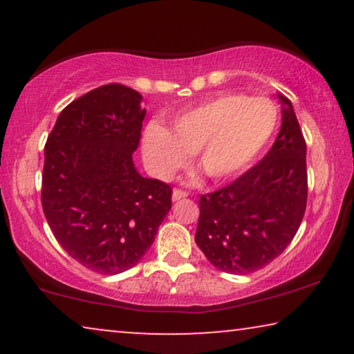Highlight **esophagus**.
I'll return each mask as SVG.
<instances>
[{
    "instance_id": "esophagus-1",
    "label": "esophagus",
    "mask_w": 354,
    "mask_h": 354,
    "mask_svg": "<svg viewBox=\"0 0 354 354\" xmlns=\"http://www.w3.org/2000/svg\"><path fill=\"white\" fill-rule=\"evenodd\" d=\"M187 196H188V193L183 192V190H178V188H176V190H174V193H172V200L174 201H182V200H185Z\"/></svg>"
}]
</instances>
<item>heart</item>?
Segmentation results:
<instances>
[{
	"instance_id": "1",
	"label": "heart",
	"mask_w": 354,
	"mask_h": 354,
	"mask_svg": "<svg viewBox=\"0 0 354 354\" xmlns=\"http://www.w3.org/2000/svg\"><path fill=\"white\" fill-rule=\"evenodd\" d=\"M275 127L277 109L269 100L217 95L177 115L171 132L149 124L143 137L145 161L154 176L169 178L193 154L207 178L229 180L254 162Z\"/></svg>"
}]
</instances>
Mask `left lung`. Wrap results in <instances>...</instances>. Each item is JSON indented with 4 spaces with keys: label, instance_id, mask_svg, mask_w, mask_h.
<instances>
[{
    "label": "left lung",
    "instance_id": "1",
    "mask_svg": "<svg viewBox=\"0 0 354 354\" xmlns=\"http://www.w3.org/2000/svg\"><path fill=\"white\" fill-rule=\"evenodd\" d=\"M282 127L261 161L219 190L200 196L195 241L222 272L250 274L283 253L308 201L306 142L290 100Z\"/></svg>",
    "mask_w": 354,
    "mask_h": 354
}]
</instances>
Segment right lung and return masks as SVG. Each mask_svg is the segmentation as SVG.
Here are the masks:
<instances>
[{
	"instance_id": "right-lung-1",
	"label": "right lung",
	"mask_w": 354,
	"mask_h": 354,
	"mask_svg": "<svg viewBox=\"0 0 354 354\" xmlns=\"http://www.w3.org/2000/svg\"><path fill=\"white\" fill-rule=\"evenodd\" d=\"M142 95L101 85L61 111L45 145L41 206L64 251L93 272L133 268L172 207V188L145 178L132 153L142 137Z\"/></svg>"
}]
</instances>
